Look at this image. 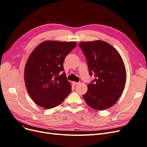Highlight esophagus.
<instances>
[{"label":"esophagus","mask_w":147,"mask_h":147,"mask_svg":"<svg viewBox=\"0 0 147 147\" xmlns=\"http://www.w3.org/2000/svg\"><path fill=\"white\" fill-rule=\"evenodd\" d=\"M72 83H73V85H74V86H76V85H77V84H79V83L76 82H73Z\"/></svg>","instance_id":"1"}]
</instances>
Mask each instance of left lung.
Instances as JSON below:
<instances>
[{
  "label": "left lung",
  "mask_w": 147,
  "mask_h": 147,
  "mask_svg": "<svg viewBox=\"0 0 147 147\" xmlns=\"http://www.w3.org/2000/svg\"><path fill=\"white\" fill-rule=\"evenodd\" d=\"M79 46L86 58L90 75L95 77L83 98L93 109H109L125 87L126 71L122 58L113 46L102 40L82 42Z\"/></svg>",
  "instance_id": "obj_1"
}]
</instances>
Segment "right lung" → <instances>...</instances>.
Returning <instances> with one entry per match:
<instances>
[{"mask_svg": "<svg viewBox=\"0 0 147 147\" xmlns=\"http://www.w3.org/2000/svg\"><path fill=\"white\" fill-rule=\"evenodd\" d=\"M77 45L74 42L46 40L30 54L25 66L24 80L33 101L45 109L56 107L70 94L63 63Z\"/></svg>", "mask_w": 147, "mask_h": 147, "instance_id": "right-lung-1", "label": "right lung"}]
</instances>
